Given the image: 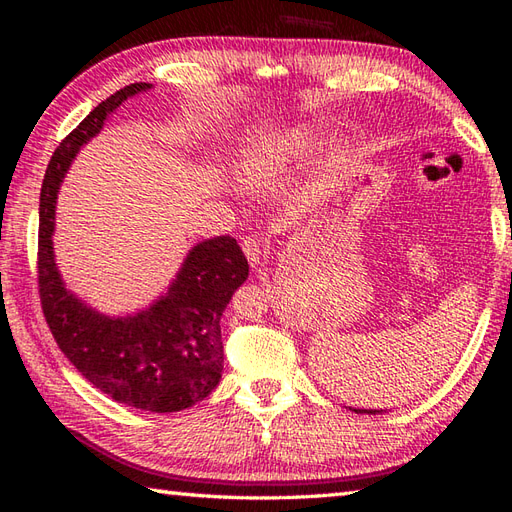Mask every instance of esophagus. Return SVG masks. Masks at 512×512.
<instances>
[{
	"mask_svg": "<svg viewBox=\"0 0 512 512\" xmlns=\"http://www.w3.org/2000/svg\"><path fill=\"white\" fill-rule=\"evenodd\" d=\"M242 248H244V255H246V259L250 262V266H253V268L262 266V262H264V248H262V244H259L257 237H246L244 242H242Z\"/></svg>",
	"mask_w": 512,
	"mask_h": 512,
	"instance_id": "obj_1",
	"label": "esophagus"
}]
</instances>
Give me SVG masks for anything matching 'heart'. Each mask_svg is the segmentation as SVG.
Masks as SVG:
<instances>
[{
    "label": "heart",
    "instance_id": "1",
    "mask_svg": "<svg viewBox=\"0 0 512 512\" xmlns=\"http://www.w3.org/2000/svg\"><path fill=\"white\" fill-rule=\"evenodd\" d=\"M310 136L306 132H292L284 138L264 140L250 149H244L233 162L235 180L246 189H262L273 178L279 156H295L308 149Z\"/></svg>",
    "mask_w": 512,
    "mask_h": 512
}]
</instances>
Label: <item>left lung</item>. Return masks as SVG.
Listing matches in <instances>:
<instances>
[{"instance_id": "obj_1", "label": "left lung", "mask_w": 512, "mask_h": 512, "mask_svg": "<svg viewBox=\"0 0 512 512\" xmlns=\"http://www.w3.org/2000/svg\"><path fill=\"white\" fill-rule=\"evenodd\" d=\"M356 413H376V409H352Z\"/></svg>"}]
</instances>
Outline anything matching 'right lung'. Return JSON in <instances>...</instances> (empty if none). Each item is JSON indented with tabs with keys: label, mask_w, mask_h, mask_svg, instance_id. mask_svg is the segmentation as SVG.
Wrapping results in <instances>:
<instances>
[{
	"label": "right lung",
	"mask_w": 512,
	"mask_h": 512,
	"mask_svg": "<svg viewBox=\"0 0 512 512\" xmlns=\"http://www.w3.org/2000/svg\"><path fill=\"white\" fill-rule=\"evenodd\" d=\"M147 90L151 83L118 90L54 151L39 198V297L54 341L96 389L127 407L171 413L193 407L220 385V319L248 277L237 239L220 235L195 244L167 292L125 317L103 314L65 288L52 248L57 195L74 156L112 112Z\"/></svg>",
	"instance_id": "add662e5"
}]
</instances>
